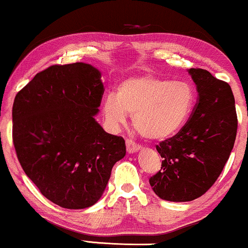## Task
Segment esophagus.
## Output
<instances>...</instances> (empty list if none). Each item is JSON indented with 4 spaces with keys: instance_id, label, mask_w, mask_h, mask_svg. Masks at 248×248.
Instances as JSON below:
<instances>
[{
    "instance_id": "esophagus-1",
    "label": "esophagus",
    "mask_w": 248,
    "mask_h": 248,
    "mask_svg": "<svg viewBox=\"0 0 248 248\" xmlns=\"http://www.w3.org/2000/svg\"><path fill=\"white\" fill-rule=\"evenodd\" d=\"M141 149V145L135 143L134 141L132 140H126V150L128 154H135Z\"/></svg>"
}]
</instances>
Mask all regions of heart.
Wrapping results in <instances>:
<instances>
[{
    "instance_id": "1",
    "label": "heart",
    "mask_w": 248,
    "mask_h": 248,
    "mask_svg": "<svg viewBox=\"0 0 248 248\" xmlns=\"http://www.w3.org/2000/svg\"><path fill=\"white\" fill-rule=\"evenodd\" d=\"M193 105L194 91L188 83L144 74L122 80L115 93L105 96L101 109L110 127H120L132 114L142 137L164 140L184 126Z\"/></svg>"
}]
</instances>
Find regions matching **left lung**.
<instances>
[{
    "label": "left lung",
    "instance_id": "1",
    "mask_svg": "<svg viewBox=\"0 0 248 248\" xmlns=\"http://www.w3.org/2000/svg\"><path fill=\"white\" fill-rule=\"evenodd\" d=\"M187 72L196 86L198 103L181 131L157 145L161 169L149 179L155 194L171 202L193 201L215 184L237 133L235 98L229 84L206 70Z\"/></svg>",
    "mask_w": 248,
    "mask_h": 248
}]
</instances>
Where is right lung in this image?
Returning a JSON list of instances; mask_svg holds the SVG:
<instances>
[{
    "label": "right lung",
    "mask_w": 248,
    "mask_h": 248,
    "mask_svg": "<svg viewBox=\"0 0 248 248\" xmlns=\"http://www.w3.org/2000/svg\"><path fill=\"white\" fill-rule=\"evenodd\" d=\"M103 93L100 71L79 62L37 73L15 98L12 135L20 165L62 208L93 205L126 154L124 139L105 132L94 118Z\"/></svg>",
    "instance_id": "add662e5"
}]
</instances>
